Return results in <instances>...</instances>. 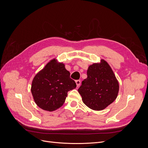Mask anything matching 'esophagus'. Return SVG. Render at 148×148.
I'll return each mask as SVG.
<instances>
[{
    "label": "esophagus",
    "instance_id": "obj_1",
    "mask_svg": "<svg viewBox=\"0 0 148 148\" xmlns=\"http://www.w3.org/2000/svg\"><path fill=\"white\" fill-rule=\"evenodd\" d=\"M76 84H77V87L78 88L80 86V84H81V82L79 81V80H77V81L75 82Z\"/></svg>",
    "mask_w": 148,
    "mask_h": 148
}]
</instances>
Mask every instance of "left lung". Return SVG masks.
Returning <instances> with one entry per match:
<instances>
[{"label":"left lung","mask_w":148,"mask_h":148,"mask_svg":"<svg viewBox=\"0 0 148 148\" xmlns=\"http://www.w3.org/2000/svg\"><path fill=\"white\" fill-rule=\"evenodd\" d=\"M87 75V78L78 89L82 101L91 109L104 110L118 96V80L110 66L104 59L89 65Z\"/></svg>","instance_id":"1"}]
</instances>
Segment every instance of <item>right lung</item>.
<instances>
[{
	"mask_svg": "<svg viewBox=\"0 0 148 148\" xmlns=\"http://www.w3.org/2000/svg\"><path fill=\"white\" fill-rule=\"evenodd\" d=\"M65 64L56 58L49 61L36 74L31 91L36 105L42 110L52 112L63 106L68 91L77 87Z\"/></svg>",
	"mask_w": 148,
	"mask_h": 148,
	"instance_id": "obj_1",
	"label": "right lung"
}]
</instances>
